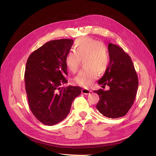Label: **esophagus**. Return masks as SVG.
I'll list each match as a JSON object with an SVG mask.
<instances>
[{"label": "esophagus", "mask_w": 156, "mask_h": 156, "mask_svg": "<svg viewBox=\"0 0 156 156\" xmlns=\"http://www.w3.org/2000/svg\"><path fill=\"white\" fill-rule=\"evenodd\" d=\"M90 90L88 89H87V88H83L82 90H81V93H82L83 94H85V95H88L90 93Z\"/></svg>", "instance_id": "obj_1"}]
</instances>
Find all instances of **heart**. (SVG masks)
Returning a JSON list of instances; mask_svg holds the SVG:
<instances>
[{
	"instance_id": "obj_1",
	"label": "heart",
	"mask_w": 156,
	"mask_h": 156,
	"mask_svg": "<svg viewBox=\"0 0 156 156\" xmlns=\"http://www.w3.org/2000/svg\"><path fill=\"white\" fill-rule=\"evenodd\" d=\"M75 51H69L66 57L65 62L68 69L76 73L80 61H83L85 68L74 78V82L83 87H90L98 76V72L103 73L108 68L109 58L105 49L101 42L90 37L78 39L75 44Z\"/></svg>"
}]
</instances>
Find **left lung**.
<instances>
[{
  "label": "left lung",
  "instance_id": "8db88e82",
  "mask_svg": "<svg viewBox=\"0 0 156 156\" xmlns=\"http://www.w3.org/2000/svg\"><path fill=\"white\" fill-rule=\"evenodd\" d=\"M109 64L98 83L109 87L104 91L94 92L99 96L96 108L102 115L109 118L124 116L134 102L138 80L133 62L122 48L111 43L108 45Z\"/></svg>",
  "mask_w": 156,
  "mask_h": 156
}]
</instances>
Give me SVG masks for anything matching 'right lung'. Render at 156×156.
I'll use <instances>...</instances> for the list:
<instances>
[{"mask_svg": "<svg viewBox=\"0 0 156 156\" xmlns=\"http://www.w3.org/2000/svg\"><path fill=\"white\" fill-rule=\"evenodd\" d=\"M73 42H48L32 52L27 62L24 82L29 107L45 125L58 124L66 118L73 101L81 94L80 87H62L68 83L65 59Z\"/></svg>", "mask_w": 156, "mask_h": 156, "instance_id": "right-lung-1", "label": "right lung"}]
</instances>
